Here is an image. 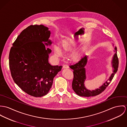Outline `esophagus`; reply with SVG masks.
<instances>
[{"mask_svg":"<svg viewBox=\"0 0 127 127\" xmlns=\"http://www.w3.org/2000/svg\"><path fill=\"white\" fill-rule=\"evenodd\" d=\"M69 66L67 65H64L63 66V69H66V68H68Z\"/></svg>","mask_w":127,"mask_h":127,"instance_id":"obj_1","label":"esophagus"}]
</instances>
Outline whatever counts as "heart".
Here are the masks:
<instances>
[{
  "label": "heart",
  "instance_id": "b5f03b06",
  "mask_svg": "<svg viewBox=\"0 0 127 127\" xmlns=\"http://www.w3.org/2000/svg\"><path fill=\"white\" fill-rule=\"evenodd\" d=\"M74 46V42L71 39H68L66 40L63 41L61 44V49L63 52H66L70 51L73 46ZM54 51L57 57H60L61 55V53L59 48L57 47H54ZM80 57V54L79 52H74L71 55V59L74 61H78Z\"/></svg>",
  "mask_w": 127,
  "mask_h": 127
}]
</instances>
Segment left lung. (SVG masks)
Wrapping results in <instances>:
<instances>
[{"label":"left lung","mask_w":127,"mask_h":127,"mask_svg":"<svg viewBox=\"0 0 127 127\" xmlns=\"http://www.w3.org/2000/svg\"><path fill=\"white\" fill-rule=\"evenodd\" d=\"M114 50L115 54L113 57L112 62V66L114 68V70L110 78L108 80H109V81H106L101 87H99V88L95 90L90 91L87 89L85 87L84 82L86 78L85 66L87 64L88 61L87 56H85L76 64L70 66V69L73 70V79L72 83V88L77 95L84 97L96 96L103 92L108 86V85L110 84L115 73L117 71L119 64L118 58L117 55L116 47H115Z\"/></svg>","instance_id":"left-lung-1"}]
</instances>
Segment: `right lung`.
Returning <instances> with one entry per match:
<instances>
[{"mask_svg": "<svg viewBox=\"0 0 127 127\" xmlns=\"http://www.w3.org/2000/svg\"><path fill=\"white\" fill-rule=\"evenodd\" d=\"M50 34L48 28L43 25H30L17 36L10 51L9 67L14 82L34 97L48 93L54 78L62 67L49 63L52 51L44 44L51 45Z\"/></svg>", "mask_w": 127, "mask_h": 127, "instance_id": "obj_1", "label": "right lung"}]
</instances>
